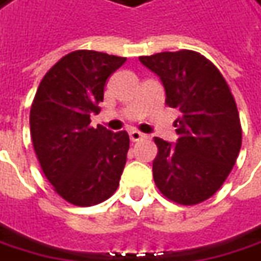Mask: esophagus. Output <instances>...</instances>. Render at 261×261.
<instances>
[{
	"mask_svg": "<svg viewBox=\"0 0 261 261\" xmlns=\"http://www.w3.org/2000/svg\"><path fill=\"white\" fill-rule=\"evenodd\" d=\"M129 138H130L132 142H138V141H141L143 138H146V135L142 134V132H139V130H130V132H129Z\"/></svg>",
	"mask_w": 261,
	"mask_h": 261,
	"instance_id": "esophagus-1",
	"label": "esophagus"
}]
</instances>
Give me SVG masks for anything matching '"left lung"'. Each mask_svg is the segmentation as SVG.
<instances>
[{"label": "left lung", "instance_id": "8db88e82", "mask_svg": "<svg viewBox=\"0 0 261 261\" xmlns=\"http://www.w3.org/2000/svg\"><path fill=\"white\" fill-rule=\"evenodd\" d=\"M143 66L158 74L175 120L176 143L155 138L158 155L152 172L168 200L195 205L213 197L237 161L241 125L237 105L220 70L192 50L142 56Z\"/></svg>", "mask_w": 261, "mask_h": 261}]
</instances>
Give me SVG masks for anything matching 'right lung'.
Instances as JSON below:
<instances>
[{"label": "right lung", "mask_w": 261, "mask_h": 261, "mask_svg": "<svg viewBox=\"0 0 261 261\" xmlns=\"http://www.w3.org/2000/svg\"><path fill=\"white\" fill-rule=\"evenodd\" d=\"M126 61L93 50L61 57L45 73L30 110L37 159L54 191L73 205L90 207L118 190L126 164L129 135L90 126L105 85Z\"/></svg>", "instance_id": "add662e5"}]
</instances>
